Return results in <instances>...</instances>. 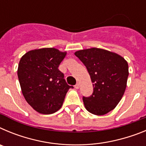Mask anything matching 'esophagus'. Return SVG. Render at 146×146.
Returning <instances> with one entry per match:
<instances>
[{"mask_svg": "<svg viewBox=\"0 0 146 146\" xmlns=\"http://www.w3.org/2000/svg\"><path fill=\"white\" fill-rule=\"evenodd\" d=\"M74 87H75L76 89L79 88H80V84H79V83H77V84H76L75 86H74Z\"/></svg>", "mask_w": 146, "mask_h": 146, "instance_id": "obj_1", "label": "esophagus"}]
</instances>
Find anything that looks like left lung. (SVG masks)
<instances>
[{"instance_id":"left-lung-1","label":"left lung","mask_w":146,"mask_h":146,"mask_svg":"<svg viewBox=\"0 0 146 146\" xmlns=\"http://www.w3.org/2000/svg\"><path fill=\"white\" fill-rule=\"evenodd\" d=\"M74 55L86 66L93 82V94L82 96L86 110L97 115L107 114L124 94L129 76L127 62L118 54L95 47L79 50Z\"/></svg>"}]
</instances>
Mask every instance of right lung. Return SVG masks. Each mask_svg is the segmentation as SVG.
Wrapping results in <instances>:
<instances>
[{
  "instance_id": "right-lung-1",
  "label": "right lung",
  "mask_w": 146,
  "mask_h": 146,
  "mask_svg": "<svg viewBox=\"0 0 146 146\" xmlns=\"http://www.w3.org/2000/svg\"><path fill=\"white\" fill-rule=\"evenodd\" d=\"M66 52L55 48L29 51L21 58L17 75L23 96L37 112L49 115L58 111L66 94L73 86L67 84L58 69Z\"/></svg>"
}]
</instances>
